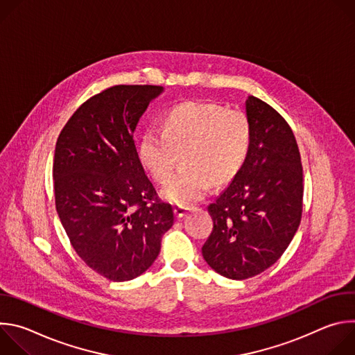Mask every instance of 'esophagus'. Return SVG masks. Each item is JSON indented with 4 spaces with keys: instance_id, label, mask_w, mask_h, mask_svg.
I'll return each mask as SVG.
<instances>
[{
    "instance_id": "obj_1",
    "label": "esophagus",
    "mask_w": 355,
    "mask_h": 355,
    "mask_svg": "<svg viewBox=\"0 0 355 355\" xmlns=\"http://www.w3.org/2000/svg\"><path fill=\"white\" fill-rule=\"evenodd\" d=\"M189 211V208H187V207H182V205H178V207H175L174 208V214H175V216L177 218H184L185 216V214Z\"/></svg>"
}]
</instances>
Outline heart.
<instances>
[{
  "label": "heart",
  "instance_id": "obj_1",
  "mask_svg": "<svg viewBox=\"0 0 355 355\" xmlns=\"http://www.w3.org/2000/svg\"><path fill=\"white\" fill-rule=\"evenodd\" d=\"M251 135L244 111L188 101L166 114L163 130H144L139 156L153 180L166 184L175 171L178 155L184 153L187 170L162 195L173 204L189 205L204 198L212 182L222 185L239 173L250 151Z\"/></svg>",
  "mask_w": 355,
  "mask_h": 355
}]
</instances>
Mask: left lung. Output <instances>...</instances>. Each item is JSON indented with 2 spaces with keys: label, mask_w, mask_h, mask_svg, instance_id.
<instances>
[{
  "label": "left lung",
  "mask_w": 355,
  "mask_h": 355,
  "mask_svg": "<svg viewBox=\"0 0 355 355\" xmlns=\"http://www.w3.org/2000/svg\"><path fill=\"white\" fill-rule=\"evenodd\" d=\"M247 159L230 185L208 207L214 229L202 245L205 261L220 275L247 279L270 268L292 241L303 208V170L288 122L250 95Z\"/></svg>",
  "instance_id": "1"
}]
</instances>
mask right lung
<instances>
[{
  "label": "right lung",
  "instance_id": "obj_1",
  "mask_svg": "<svg viewBox=\"0 0 355 355\" xmlns=\"http://www.w3.org/2000/svg\"><path fill=\"white\" fill-rule=\"evenodd\" d=\"M160 85H114L92 95L60 132L55 200L78 257L110 281L141 275L174 223L139 160L133 132Z\"/></svg>",
  "mask_w": 355,
  "mask_h": 355
}]
</instances>
